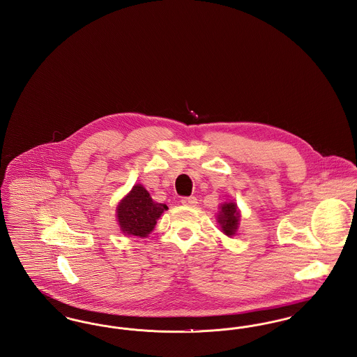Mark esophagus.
I'll return each instance as SVG.
<instances>
[{
	"label": "esophagus",
	"mask_w": 357,
	"mask_h": 357,
	"mask_svg": "<svg viewBox=\"0 0 357 357\" xmlns=\"http://www.w3.org/2000/svg\"><path fill=\"white\" fill-rule=\"evenodd\" d=\"M182 204H185V206H190V207H194V206H197V198L195 197H185V198H182Z\"/></svg>",
	"instance_id": "1"
}]
</instances>
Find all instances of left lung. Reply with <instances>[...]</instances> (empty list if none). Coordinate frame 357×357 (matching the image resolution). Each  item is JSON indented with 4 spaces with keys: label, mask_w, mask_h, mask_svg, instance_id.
<instances>
[{
    "label": "left lung",
    "mask_w": 357,
    "mask_h": 357,
    "mask_svg": "<svg viewBox=\"0 0 357 357\" xmlns=\"http://www.w3.org/2000/svg\"><path fill=\"white\" fill-rule=\"evenodd\" d=\"M221 207L218 222L221 223L222 230L226 236H234L238 227V220H239L237 204L230 202V204H222Z\"/></svg>",
    "instance_id": "8db88e82"
}]
</instances>
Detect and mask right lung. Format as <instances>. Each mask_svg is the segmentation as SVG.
<instances>
[{
    "mask_svg": "<svg viewBox=\"0 0 357 357\" xmlns=\"http://www.w3.org/2000/svg\"><path fill=\"white\" fill-rule=\"evenodd\" d=\"M165 210H167L166 204L153 202L149 191L136 185L118 207L120 229L130 236L146 237Z\"/></svg>",
    "mask_w": 357,
    "mask_h": 357,
    "instance_id": "add662e5",
    "label": "right lung"
}]
</instances>
